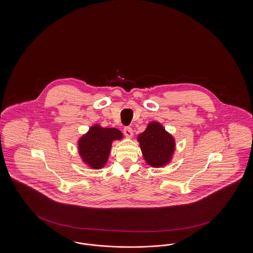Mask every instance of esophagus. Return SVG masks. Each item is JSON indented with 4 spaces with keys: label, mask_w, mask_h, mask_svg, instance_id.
<instances>
[{
    "label": "esophagus",
    "mask_w": 253,
    "mask_h": 253,
    "mask_svg": "<svg viewBox=\"0 0 253 253\" xmlns=\"http://www.w3.org/2000/svg\"><path fill=\"white\" fill-rule=\"evenodd\" d=\"M123 132H124V134H125L127 137H131L132 135V128H131V127H129V126H127V127H125V128H124Z\"/></svg>",
    "instance_id": "esophagus-1"
}]
</instances>
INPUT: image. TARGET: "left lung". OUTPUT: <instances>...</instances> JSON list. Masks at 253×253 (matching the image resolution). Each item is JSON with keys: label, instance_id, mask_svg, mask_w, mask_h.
Segmentation results:
<instances>
[{"label": "left lung", "instance_id": "8db88e82", "mask_svg": "<svg viewBox=\"0 0 253 253\" xmlns=\"http://www.w3.org/2000/svg\"><path fill=\"white\" fill-rule=\"evenodd\" d=\"M145 162L154 168H162L171 161L175 151V139L162 124L151 121L145 131L137 135Z\"/></svg>", "mask_w": 253, "mask_h": 253}]
</instances>
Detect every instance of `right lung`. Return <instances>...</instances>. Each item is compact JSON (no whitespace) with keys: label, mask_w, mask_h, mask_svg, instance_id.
Listing matches in <instances>:
<instances>
[{"label":"right lung","mask_w":253,"mask_h":253,"mask_svg":"<svg viewBox=\"0 0 253 253\" xmlns=\"http://www.w3.org/2000/svg\"><path fill=\"white\" fill-rule=\"evenodd\" d=\"M122 132L116 128L92 125L78 140V151L83 162L93 169H102L108 161L114 141L121 140Z\"/></svg>","instance_id":"1"}]
</instances>
